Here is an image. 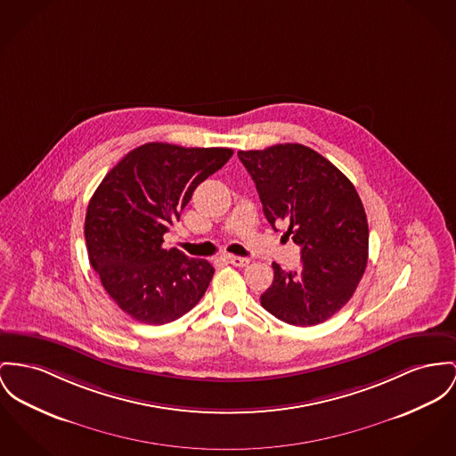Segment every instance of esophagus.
Instances as JSON below:
<instances>
[{
  "label": "esophagus",
  "instance_id": "esophagus-1",
  "mask_svg": "<svg viewBox=\"0 0 456 456\" xmlns=\"http://www.w3.org/2000/svg\"><path fill=\"white\" fill-rule=\"evenodd\" d=\"M224 261H226L228 265L237 266V268H243V266L248 265V259H245V257H233V256H226Z\"/></svg>",
  "mask_w": 456,
  "mask_h": 456
}]
</instances>
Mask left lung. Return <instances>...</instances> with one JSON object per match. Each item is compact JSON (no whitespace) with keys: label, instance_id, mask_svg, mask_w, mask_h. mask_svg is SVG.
I'll list each match as a JSON object with an SVG mask.
<instances>
[{"label":"left lung","instance_id":"left-lung-1","mask_svg":"<svg viewBox=\"0 0 456 456\" xmlns=\"http://www.w3.org/2000/svg\"><path fill=\"white\" fill-rule=\"evenodd\" d=\"M256 183L268 223L287 224L301 247V268L273 263L261 305L278 320L313 327L347 303L366 268L368 223L362 199L330 160L299 143L239 152Z\"/></svg>","mask_w":456,"mask_h":456}]
</instances>
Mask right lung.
<instances>
[{"label": "right lung", "mask_w": 456, "mask_h": 456, "mask_svg": "<svg viewBox=\"0 0 456 456\" xmlns=\"http://www.w3.org/2000/svg\"><path fill=\"white\" fill-rule=\"evenodd\" d=\"M232 155V149L145 143L124 155L93 193L85 219L90 263L107 294L136 322H175L206 294L211 263L162 242L195 188Z\"/></svg>", "instance_id": "right-lung-1"}]
</instances>
